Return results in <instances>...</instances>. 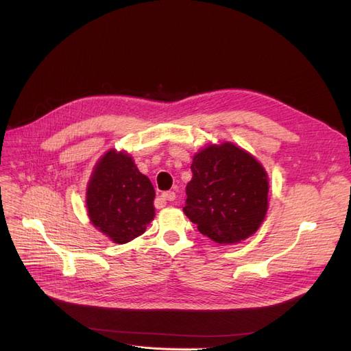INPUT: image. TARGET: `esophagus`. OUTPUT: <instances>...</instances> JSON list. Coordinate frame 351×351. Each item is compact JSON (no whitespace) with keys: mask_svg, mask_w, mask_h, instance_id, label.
Here are the masks:
<instances>
[{"mask_svg":"<svg viewBox=\"0 0 351 351\" xmlns=\"http://www.w3.org/2000/svg\"><path fill=\"white\" fill-rule=\"evenodd\" d=\"M161 199H162V200H169V202H171V200L176 199V193H174V192H165V193L161 195Z\"/></svg>","mask_w":351,"mask_h":351,"instance_id":"obj_1","label":"esophagus"}]
</instances>
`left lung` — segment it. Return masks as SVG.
Instances as JSON below:
<instances>
[{
  "mask_svg": "<svg viewBox=\"0 0 351 351\" xmlns=\"http://www.w3.org/2000/svg\"><path fill=\"white\" fill-rule=\"evenodd\" d=\"M186 187L187 218L202 234L234 244L254 234L268 210L269 182L263 165L231 142L208 145L195 154Z\"/></svg>",
  "mask_w": 351,
  "mask_h": 351,
  "instance_id": "1",
  "label": "left lung"
}]
</instances>
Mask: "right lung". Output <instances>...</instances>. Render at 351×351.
Returning a JSON list of instances; mask_svg holds the SVG:
<instances>
[{"mask_svg": "<svg viewBox=\"0 0 351 351\" xmlns=\"http://www.w3.org/2000/svg\"><path fill=\"white\" fill-rule=\"evenodd\" d=\"M155 190L125 151L105 152L86 189V209L92 226L112 243L124 244L142 236L155 217Z\"/></svg>", "mask_w": 351, "mask_h": 351, "instance_id": "add662e5", "label": "right lung"}]
</instances>
